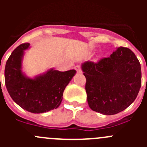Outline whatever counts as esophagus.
Returning a JSON list of instances; mask_svg holds the SVG:
<instances>
[{
    "label": "esophagus",
    "instance_id": "obj_1",
    "mask_svg": "<svg viewBox=\"0 0 147 147\" xmlns=\"http://www.w3.org/2000/svg\"><path fill=\"white\" fill-rule=\"evenodd\" d=\"M75 69L77 71L78 73H82V69H81V67L80 65H76L75 67Z\"/></svg>",
    "mask_w": 147,
    "mask_h": 147
}]
</instances>
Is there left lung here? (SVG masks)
Instances as JSON below:
<instances>
[{
  "mask_svg": "<svg viewBox=\"0 0 147 147\" xmlns=\"http://www.w3.org/2000/svg\"><path fill=\"white\" fill-rule=\"evenodd\" d=\"M90 109L105 115H116L137 98L142 84L139 60L127 47H120L109 57L82 65Z\"/></svg>",
  "mask_w": 147,
  "mask_h": 147,
  "instance_id": "8db88e82",
  "label": "left lung"
}]
</instances>
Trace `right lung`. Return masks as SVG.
<instances>
[{
    "mask_svg": "<svg viewBox=\"0 0 147 147\" xmlns=\"http://www.w3.org/2000/svg\"><path fill=\"white\" fill-rule=\"evenodd\" d=\"M29 46V43L20 45L7 60L5 86L11 98L20 107L32 113H44L60 106L65 87L76 71L50 69L35 78H28L22 72V60L24 50Z\"/></svg>",
    "mask_w": 147,
    "mask_h": 147,
    "instance_id": "1",
    "label": "right lung"
}]
</instances>
